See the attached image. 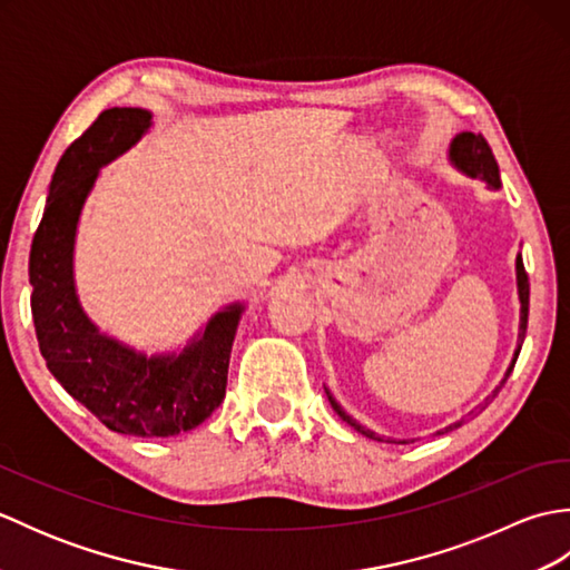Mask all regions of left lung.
I'll use <instances>...</instances> for the list:
<instances>
[{"mask_svg":"<svg viewBox=\"0 0 570 570\" xmlns=\"http://www.w3.org/2000/svg\"><path fill=\"white\" fill-rule=\"evenodd\" d=\"M451 161L455 168H460V171L468 174L470 178H482L490 188L498 190L502 186L500 180V166L498 161H494V154L490 149L488 139L482 135H472V131H460V135L451 141ZM517 288H519V304H522V313H519V345H517V353H514V360L510 370H507L502 384L507 382V377H510L512 370H514V362L519 357V350H522V343H524V335H527V321H529V276H527V269H524V262H522V254L517 257ZM502 384L494 390V394H498L502 390ZM325 394H328V402L331 406L335 409V414L341 416L345 423H350L355 431H360L362 435H367V439H374V441H384V435H377L374 431L365 429L362 423H357L353 416L345 414L343 406L335 402V399L331 396V392L325 390ZM492 394V396H494ZM490 402V399H488ZM460 426L458 423H451L445 431H453Z\"/></svg>","mask_w":570,"mask_h":570,"instance_id":"obj_1","label":"left lung"}]
</instances>
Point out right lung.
I'll return each instance as SVG.
<instances>
[{
    "label": "right lung",
    "mask_w": 570,
    "mask_h": 570,
    "mask_svg": "<svg viewBox=\"0 0 570 570\" xmlns=\"http://www.w3.org/2000/svg\"><path fill=\"white\" fill-rule=\"evenodd\" d=\"M151 127L141 107L105 110L60 156L29 254L31 316L41 355L63 390L107 429L168 439L200 426L220 406L229 350L245 306L217 311L178 355L137 353L98 331L78 301L72 247L100 168Z\"/></svg>",
    "instance_id": "obj_1"
}]
</instances>
